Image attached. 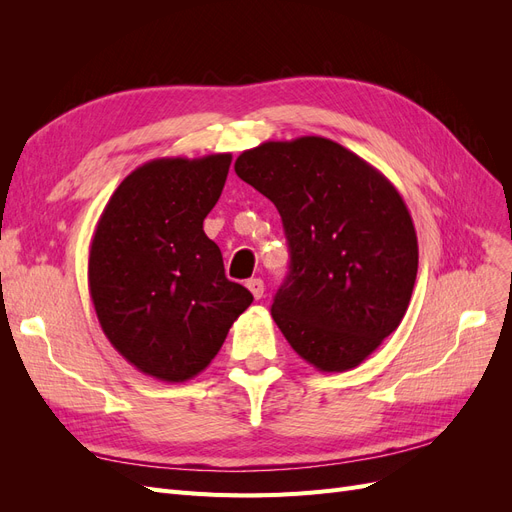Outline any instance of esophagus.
I'll use <instances>...</instances> for the list:
<instances>
[{"label": "esophagus", "instance_id": "obj_1", "mask_svg": "<svg viewBox=\"0 0 512 512\" xmlns=\"http://www.w3.org/2000/svg\"><path fill=\"white\" fill-rule=\"evenodd\" d=\"M245 286L250 288L254 299H262V294H265V284H262V280H258V277H254V280H247Z\"/></svg>", "mask_w": 512, "mask_h": 512}]
</instances>
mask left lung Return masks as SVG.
I'll use <instances>...</instances> for the list:
<instances>
[{"label": "left lung", "instance_id": "obj_1", "mask_svg": "<svg viewBox=\"0 0 512 512\" xmlns=\"http://www.w3.org/2000/svg\"><path fill=\"white\" fill-rule=\"evenodd\" d=\"M235 173L282 215L290 275L271 314L318 371L361 365L406 316L418 271L412 215L378 168L331 138L243 151Z\"/></svg>", "mask_w": 512, "mask_h": 512}]
</instances>
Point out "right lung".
<instances>
[{"label": "right lung", "instance_id": "1", "mask_svg": "<svg viewBox=\"0 0 512 512\" xmlns=\"http://www.w3.org/2000/svg\"><path fill=\"white\" fill-rule=\"evenodd\" d=\"M230 153L158 158L119 183L89 245V294L108 342L162 382L198 376L220 352L252 292L224 275L203 230Z\"/></svg>", "mask_w": 512, "mask_h": 512}]
</instances>
